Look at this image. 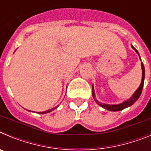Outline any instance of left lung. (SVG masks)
<instances>
[{
  "mask_svg": "<svg viewBox=\"0 0 151 151\" xmlns=\"http://www.w3.org/2000/svg\"><path fill=\"white\" fill-rule=\"evenodd\" d=\"M132 48L135 50L136 53L139 55L138 50H136L132 45ZM140 60H141V57H140ZM141 69H142V79H141V85H140L139 88H138L135 91V92H134V94H133V95L132 96V97L129 98V100L125 101L124 102L119 104L110 105V104H102V103L99 102V101H97V100L95 99V94H94V87H93V85H92V96H93V97H94V101H95L97 104L100 105L101 107L104 108V109H106V110H110V111H119V110H122L123 109H125V108L132 106V105L133 104H134V103L137 101V100L139 98V97L141 94V92H142V89H143L144 82H145V66H144L143 63H141Z\"/></svg>",
  "mask_w": 151,
  "mask_h": 151,
  "instance_id": "8db88e82",
  "label": "left lung"
}]
</instances>
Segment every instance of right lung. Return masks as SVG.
Masks as SVG:
<instances>
[{"instance_id": "right-lung-1", "label": "right lung", "mask_w": 151, "mask_h": 151, "mask_svg": "<svg viewBox=\"0 0 151 151\" xmlns=\"http://www.w3.org/2000/svg\"><path fill=\"white\" fill-rule=\"evenodd\" d=\"M58 107V106H55V107L52 108V109H50V110H46V111H44V112H37L38 113H39V114H45V113H50V112L53 111V110H54L55 109H57V108ZM29 111H30V110H29Z\"/></svg>"}]
</instances>
